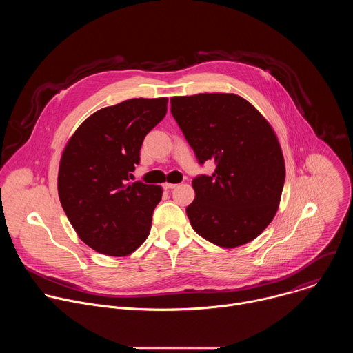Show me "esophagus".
Listing matches in <instances>:
<instances>
[{
	"label": "esophagus",
	"instance_id": "1",
	"mask_svg": "<svg viewBox=\"0 0 353 353\" xmlns=\"http://www.w3.org/2000/svg\"><path fill=\"white\" fill-rule=\"evenodd\" d=\"M176 185H177V184H173V183H165V184H163V188H165V190H173Z\"/></svg>",
	"mask_w": 353,
	"mask_h": 353
}]
</instances>
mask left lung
<instances>
[{
    "instance_id": "obj_1",
    "label": "left lung",
    "mask_w": 353,
    "mask_h": 353,
    "mask_svg": "<svg viewBox=\"0 0 353 353\" xmlns=\"http://www.w3.org/2000/svg\"><path fill=\"white\" fill-rule=\"evenodd\" d=\"M170 105L198 163L216 166L192 180L195 198L185 210L192 229L226 248L254 240L274 219L285 183L272 127L233 93L176 96Z\"/></svg>"
}]
</instances>
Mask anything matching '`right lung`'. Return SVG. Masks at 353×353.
<instances>
[{"mask_svg": "<svg viewBox=\"0 0 353 353\" xmlns=\"http://www.w3.org/2000/svg\"><path fill=\"white\" fill-rule=\"evenodd\" d=\"M168 112V97L130 99L88 117L60 162L59 196L79 239L97 253L124 257L148 237L162 187L128 184L145 135Z\"/></svg>", "mask_w": 353, "mask_h": 353, "instance_id": "1", "label": "right lung"}]
</instances>
